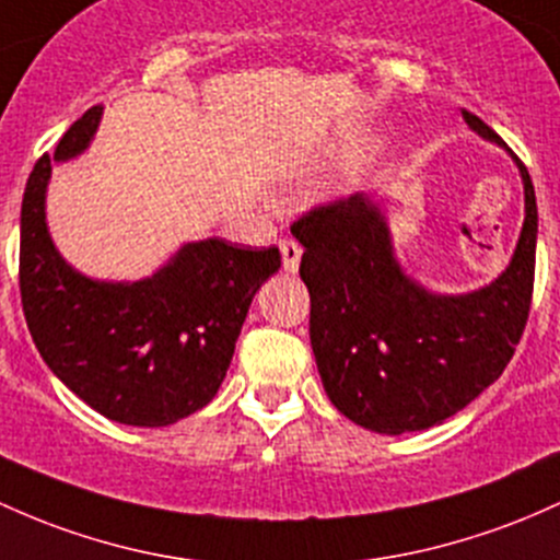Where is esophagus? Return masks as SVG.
<instances>
[{
    "label": "esophagus",
    "mask_w": 560,
    "mask_h": 560,
    "mask_svg": "<svg viewBox=\"0 0 560 560\" xmlns=\"http://www.w3.org/2000/svg\"><path fill=\"white\" fill-rule=\"evenodd\" d=\"M279 247H281V260H284L287 273H298L300 257H303V249H300V244L294 242V238H281Z\"/></svg>",
    "instance_id": "34e87169"
}]
</instances>
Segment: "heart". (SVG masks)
Here are the masks:
<instances>
[{"label": "heart", "mask_w": 560, "mask_h": 560, "mask_svg": "<svg viewBox=\"0 0 560 560\" xmlns=\"http://www.w3.org/2000/svg\"><path fill=\"white\" fill-rule=\"evenodd\" d=\"M380 149H383V138L380 135H364V138L350 140L346 149L340 151V159L342 162H361V159L372 156Z\"/></svg>", "instance_id": "1"}]
</instances>
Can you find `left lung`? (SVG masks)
<instances>
[{
    "label": "left lung",
    "mask_w": 560,
    "mask_h": 560,
    "mask_svg": "<svg viewBox=\"0 0 560 560\" xmlns=\"http://www.w3.org/2000/svg\"><path fill=\"white\" fill-rule=\"evenodd\" d=\"M478 138L505 149L459 108ZM524 225L510 262L470 292H433L396 255L388 201L355 194L292 225L311 292V348L340 415L383 435L441 425L505 372L526 327L537 255V196L524 164Z\"/></svg>",
    "instance_id": "left-lung-1"
}]
</instances>
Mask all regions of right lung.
Returning <instances> with one entry per match:
<instances>
[{
  "instance_id": "1",
  "label": "right lung",
  "mask_w": 560,
  "mask_h": 560,
  "mask_svg": "<svg viewBox=\"0 0 560 560\" xmlns=\"http://www.w3.org/2000/svg\"><path fill=\"white\" fill-rule=\"evenodd\" d=\"M90 108L28 175L21 207V300L36 350L88 407L132 428H164L212 401L252 298L281 268L276 247L207 236L180 244L138 281L73 268L47 225L52 162L82 156L101 125Z\"/></svg>"
}]
</instances>
